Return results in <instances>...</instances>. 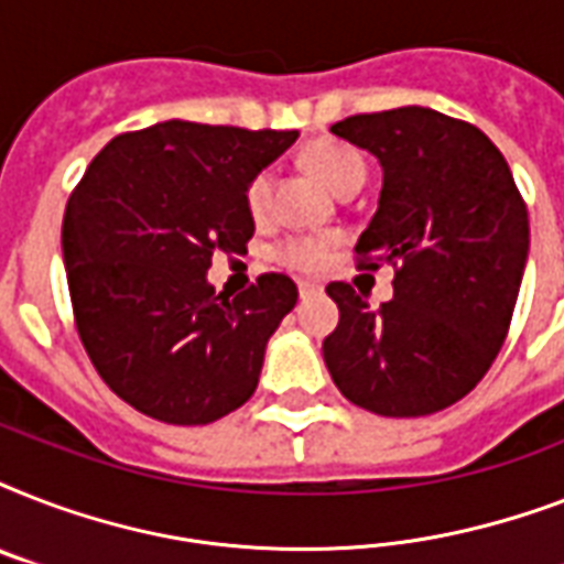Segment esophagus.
I'll return each instance as SVG.
<instances>
[{
	"label": "esophagus",
	"instance_id": "obj_1",
	"mask_svg": "<svg viewBox=\"0 0 564 564\" xmlns=\"http://www.w3.org/2000/svg\"><path fill=\"white\" fill-rule=\"evenodd\" d=\"M299 292H301V299H307V295H316V292H322V283L301 281L299 283Z\"/></svg>",
	"mask_w": 564,
	"mask_h": 564
}]
</instances>
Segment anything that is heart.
<instances>
[{
	"mask_svg": "<svg viewBox=\"0 0 564 564\" xmlns=\"http://www.w3.org/2000/svg\"><path fill=\"white\" fill-rule=\"evenodd\" d=\"M310 170L316 172L318 178L325 181L327 187H334L336 193L343 195L354 187H362V181L369 175V166H366V158H362L354 145L339 143V140H322L307 152ZM274 170L272 166H263L257 170L246 184V210L254 221L269 219L274 204ZM336 246H339V237L336 234H318V237H290L283 239L278 246V260L290 269H299V272H322L330 257H334Z\"/></svg>",
	"mask_w": 564,
	"mask_h": 564,
	"instance_id": "b5f03b06",
	"label": "heart"
}]
</instances>
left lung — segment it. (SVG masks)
I'll use <instances>...</instances> for the list:
<instances>
[{
    "label": "left lung",
    "instance_id": "left-lung-1",
    "mask_svg": "<svg viewBox=\"0 0 564 564\" xmlns=\"http://www.w3.org/2000/svg\"><path fill=\"white\" fill-rule=\"evenodd\" d=\"M383 166L360 269H394V299L371 310L327 283L339 325L325 343L336 389L362 410L419 419L456 403L498 357L516 310L530 219L509 163L480 128L438 110L394 108L330 126Z\"/></svg>",
    "mask_w": 564,
    "mask_h": 564
}]
</instances>
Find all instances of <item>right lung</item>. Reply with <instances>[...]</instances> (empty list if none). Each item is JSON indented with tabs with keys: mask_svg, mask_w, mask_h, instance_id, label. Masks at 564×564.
<instances>
[{
	"mask_svg": "<svg viewBox=\"0 0 564 564\" xmlns=\"http://www.w3.org/2000/svg\"><path fill=\"white\" fill-rule=\"evenodd\" d=\"M299 131L158 122L113 137L64 213L75 327L99 377L166 424H210L254 394L269 336L295 307L292 278L265 272L230 295L213 254H246V184Z\"/></svg>",
	"mask_w": 564,
	"mask_h": 564,
	"instance_id": "obj_1",
	"label": "right lung"
}]
</instances>
